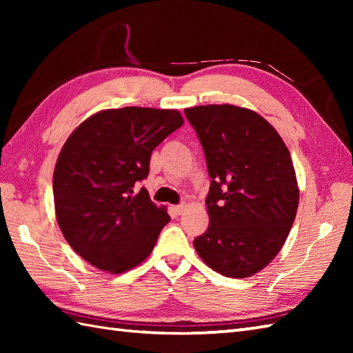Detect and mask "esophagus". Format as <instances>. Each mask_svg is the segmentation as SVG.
I'll return each instance as SVG.
<instances>
[{"label": "esophagus", "mask_w": 353, "mask_h": 353, "mask_svg": "<svg viewBox=\"0 0 353 353\" xmlns=\"http://www.w3.org/2000/svg\"><path fill=\"white\" fill-rule=\"evenodd\" d=\"M183 209H185V205H183V203L172 206V211H174V214H176V215H181V214L183 212Z\"/></svg>", "instance_id": "esophagus-1"}]
</instances>
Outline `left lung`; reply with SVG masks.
Masks as SVG:
<instances>
[{
	"mask_svg": "<svg viewBox=\"0 0 353 353\" xmlns=\"http://www.w3.org/2000/svg\"><path fill=\"white\" fill-rule=\"evenodd\" d=\"M203 147L209 226L194 239L206 265L249 277L270 264L294 223L299 190L287 145L256 112L209 104L185 109Z\"/></svg>",
	"mask_w": 353,
	"mask_h": 353,
	"instance_id": "left-lung-1",
	"label": "left lung"
}]
</instances>
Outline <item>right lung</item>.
<instances>
[{
    "instance_id": "right-lung-1",
    "label": "right lung",
    "mask_w": 353,
    "mask_h": 353,
    "mask_svg": "<svg viewBox=\"0 0 353 353\" xmlns=\"http://www.w3.org/2000/svg\"><path fill=\"white\" fill-rule=\"evenodd\" d=\"M183 124L177 110H101L66 139L52 174L59 228L94 267L123 273L141 264L170 221L145 188L153 150Z\"/></svg>"
}]
</instances>
